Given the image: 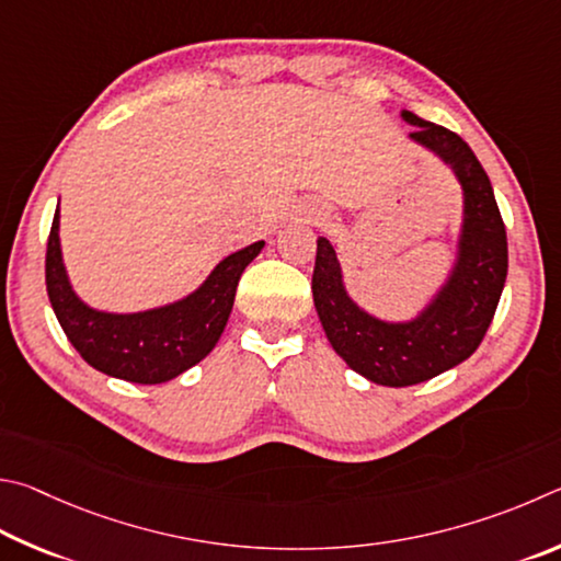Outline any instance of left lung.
<instances>
[{"label":"left lung","mask_w":561,"mask_h":561,"mask_svg":"<svg viewBox=\"0 0 561 561\" xmlns=\"http://www.w3.org/2000/svg\"><path fill=\"white\" fill-rule=\"evenodd\" d=\"M401 117L409 137L450 167L463 190V224L454 268L416 318L389 322L350 298L335 245L318 239L312 300L332 350L350 369L381 387H411L460 365L478 350L493 322L507 278V236L493 186L463 137L411 111Z\"/></svg>","instance_id":"1"}]
</instances>
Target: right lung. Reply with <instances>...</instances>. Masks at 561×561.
Returning <instances> with one entry per match:
<instances>
[{"instance_id": "add662e5", "label": "right lung", "mask_w": 561, "mask_h": 561, "mask_svg": "<svg viewBox=\"0 0 561 561\" xmlns=\"http://www.w3.org/2000/svg\"><path fill=\"white\" fill-rule=\"evenodd\" d=\"M58 209L46 245V290L66 337L88 365L135 385H162L209 355L229 322L236 286L265 241H255L216 265L199 288L170 306L142 312H103L76 296L68 280Z\"/></svg>"}]
</instances>
